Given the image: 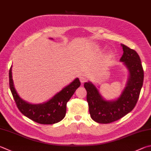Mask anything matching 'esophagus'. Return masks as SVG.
Returning a JSON list of instances; mask_svg holds the SVG:
<instances>
[{"instance_id": "1", "label": "esophagus", "mask_w": 151, "mask_h": 151, "mask_svg": "<svg viewBox=\"0 0 151 151\" xmlns=\"http://www.w3.org/2000/svg\"><path fill=\"white\" fill-rule=\"evenodd\" d=\"M79 78H80V81H81V83H82V84H83L85 81H86V77H85V76H81L80 77H79Z\"/></svg>"}]
</instances>
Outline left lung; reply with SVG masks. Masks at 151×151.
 I'll use <instances>...</instances> for the list:
<instances>
[{
	"instance_id": "1",
	"label": "left lung",
	"mask_w": 151,
	"mask_h": 151,
	"mask_svg": "<svg viewBox=\"0 0 151 151\" xmlns=\"http://www.w3.org/2000/svg\"><path fill=\"white\" fill-rule=\"evenodd\" d=\"M123 54L120 59L129 71V77L122 94L116 100H106L91 82L85 83L86 100L92 119L99 123L117 121L133 110L137 102L143 84L144 71L137 52L122 44Z\"/></svg>"
}]
</instances>
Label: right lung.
<instances>
[{
	"mask_svg": "<svg viewBox=\"0 0 151 151\" xmlns=\"http://www.w3.org/2000/svg\"><path fill=\"white\" fill-rule=\"evenodd\" d=\"M9 84L16 106L21 113L32 121L40 124L49 125L58 123L64 118L67 111V103L80 86L81 83L76 78L50 100L37 104L27 102L19 96L13 83L12 66L9 70Z\"/></svg>",
	"mask_w": 151,
	"mask_h": 151,
	"instance_id": "1",
	"label": "right lung"
}]
</instances>
